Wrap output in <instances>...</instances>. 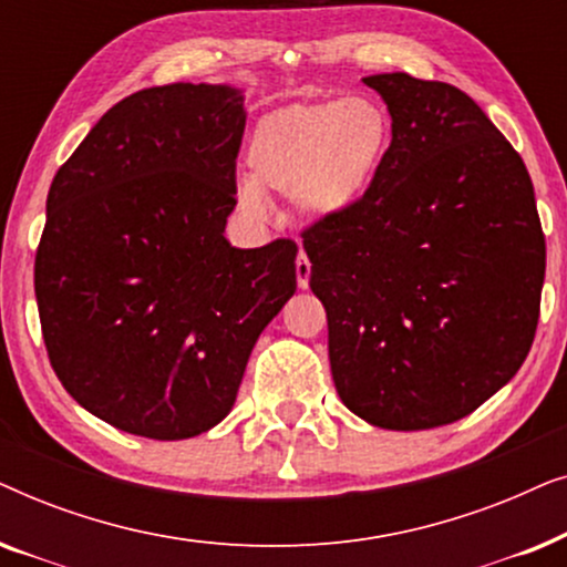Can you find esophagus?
Returning <instances> with one entry per match:
<instances>
[{"label": "esophagus", "mask_w": 567, "mask_h": 567, "mask_svg": "<svg viewBox=\"0 0 567 567\" xmlns=\"http://www.w3.org/2000/svg\"><path fill=\"white\" fill-rule=\"evenodd\" d=\"M309 274H312V262H309L305 250H299V258H297V284H299V289H307V286H309Z\"/></svg>", "instance_id": "obj_1"}]
</instances>
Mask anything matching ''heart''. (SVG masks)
Masks as SVG:
<instances>
[{"label": "heart", "mask_w": 567, "mask_h": 567, "mask_svg": "<svg viewBox=\"0 0 567 567\" xmlns=\"http://www.w3.org/2000/svg\"><path fill=\"white\" fill-rule=\"evenodd\" d=\"M392 138L384 107L367 95L297 103L262 115L247 142L252 183L237 185V204L266 214L264 193L293 198L307 216H336L369 188Z\"/></svg>", "instance_id": "1"}]
</instances>
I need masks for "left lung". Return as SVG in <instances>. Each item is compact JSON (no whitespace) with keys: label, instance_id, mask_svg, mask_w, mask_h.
Segmentation results:
<instances>
[{"label":"left lung","instance_id":"left-lung-1","mask_svg":"<svg viewBox=\"0 0 567 567\" xmlns=\"http://www.w3.org/2000/svg\"><path fill=\"white\" fill-rule=\"evenodd\" d=\"M363 84L392 144L351 208L301 231L309 286L343 405L379 429H436L522 369L545 231L522 157L467 92L405 72Z\"/></svg>","mask_w":567,"mask_h":567}]
</instances>
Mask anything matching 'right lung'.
<instances>
[{
  "mask_svg": "<svg viewBox=\"0 0 567 567\" xmlns=\"http://www.w3.org/2000/svg\"><path fill=\"white\" fill-rule=\"evenodd\" d=\"M243 95L138 90L59 167L35 252L43 343L64 390L134 436L214 429L262 328L297 291V243L239 250Z\"/></svg>",
  "mask_w": 567,
  "mask_h": 567,
  "instance_id": "add662e5",
  "label": "right lung"
}]
</instances>
